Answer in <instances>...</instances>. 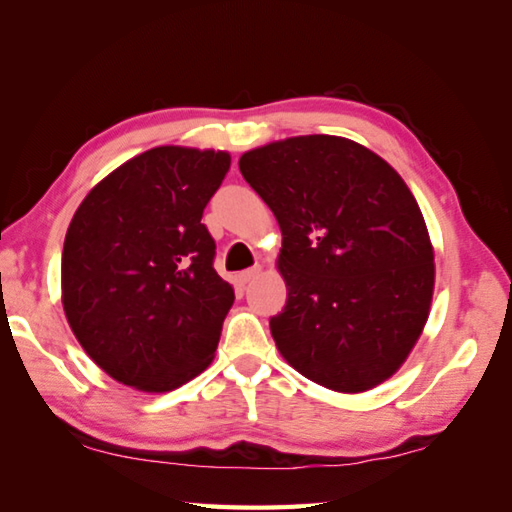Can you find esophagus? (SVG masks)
Wrapping results in <instances>:
<instances>
[{"instance_id":"obj_1","label":"esophagus","mask_w":512,"mask_h":512,"mask_svg":"<svg viewBox=\"0 0 512 512\" xmlns=\"http://www.w3.org/2000/svg\"><path fill=\"white\" fill-rule=\"evenodd\" d=\"M263 270L261 267H251V270H245V272H240L238 274V279H240V283H249V281H254L258 274H261Z\"/></svg>"}]
</instances>
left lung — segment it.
Returning a JSON list of instances; mask_svg holds the SVG:
<instances>
[{
	"instance_id": "1",
	"label": "left lung",
	"mask_w": 512,
	"mask_h": 512,
	"mask_svg": "<svg viewBox=\"0 0 512 512\" xmlns=\"http://www.w3.org/2000/svg\"><path fill=\"white\" fill-rule=\"evenodd\" d=\"M238 166L283 233L276 267L288 301L270 330L285 362L339 393L389 380L434 294V247L405 179L333 134L267 143Z\"/></svg>"
}]
</instances>
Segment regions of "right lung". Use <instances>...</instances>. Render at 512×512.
I'll return each instance as SVG.
<instances>
[{"label":"right lung","instance_id":"1","mask_svg":"<svg viewBox=\"0 0 512 512\" xmlns=\"http://www.w3.org/2000/svg\"><path fill=\"white\" fill-rule=\"evenodd\" d=\"M229 166L224 150L150 148L101 179L71 218L62 308L116 382L166 393L213 362L233 288L213 270L202 213Z\"/></svg>","mask_w":512,"mask_h":512}]
</instances>
